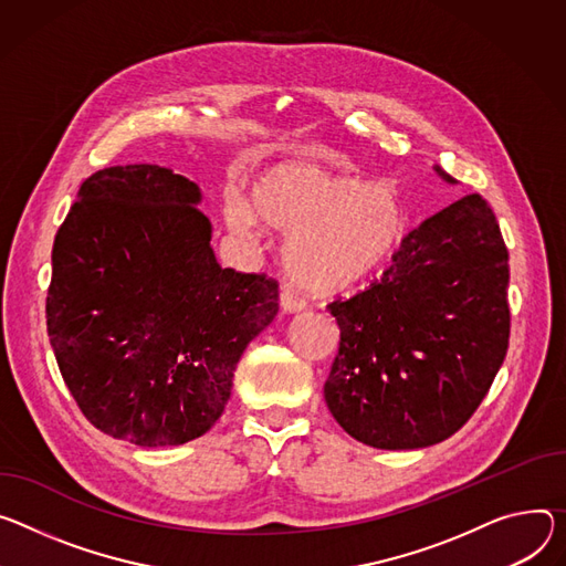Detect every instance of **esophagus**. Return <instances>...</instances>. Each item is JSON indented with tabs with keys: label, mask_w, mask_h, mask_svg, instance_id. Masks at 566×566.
I'll use <instances>...</instances> for the list:
<instances>
[{
	"label": "esophagus",
	"mask_w": 566,
	"mask_h": 566,
	"mask_svg": "<svg viewBox=\"0 0 566 566\" xmlns=\"http://www.w3.org/2000/svg\"><path fill=\"white\" fill-rule=\"evenodd\" d=\"M280 306H282V310H284L286 314H297V312H302V310H304L306 302H304V300H300L293 291L282 289V293H280Z\"/></svg>",
	"instance_id": "34e87169"
}]
</instances>
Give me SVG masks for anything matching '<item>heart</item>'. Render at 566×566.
<instances>
[{
  "mask_svg": "<svg viewBox=\"0 0 566 566\" xmlns=\"http://www.w3.org/2000/svg\"><path fill=\"white\" fill-rule=\"evenodd\" d=\"M230 230L254 237L260 221L289 234L284 266L314 293H340L384 269L406 223L397 196L352 174L310 163H280L250 185V205L230 198Z\"/></svg>",
  "mask_w": 566,
  "mask_h": 566,
  "instance_id": "obj_1",
  "label": "heart"
}]
</instances>
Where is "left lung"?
<instances>
[{
	"mask_svg": "<svg viewBox=\"0 0 566 566\" xmlns=\"http://www.w3.org/2000/svg\"><path fill=\"white\" fill-rule=\"evenodd\" d=\"M507 282V248L483 196H462L410 230L381 280L327 304L340 329L325 381L334 420L377 449L453 436L505 358Z\"/></svg>",
	"mask_w": 566,
	"mask_h": 566,
	"instance_id": "obj_1",
	"label": "left lung"
}]
</instances>
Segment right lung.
I'll list each match as a JSON object with an SVG mask.
<instances>
[{
    "label": "right lung",
    "mask_w": 566,
    "mask_h": 566,
    "mask_svg": "<svg viewBox=\"0 0 566 566\" xmlns=\"http://www.w3.org/2000/svg\"><path fill=\"white\" fill-rule=\"evenodd\" d=\"M200 189L158 165L92 174L51 250L46 332L83 416L139 447L185 444L221 418L277 282L221 269Z\"/></svg>",
    "instance_id": "obj_1"
}]
</instances>
